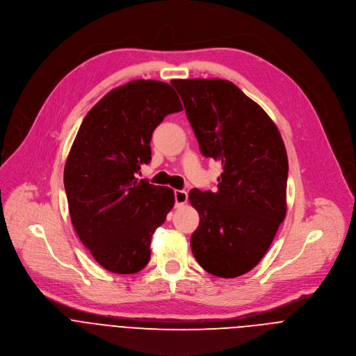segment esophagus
<instances>
[{"label": "esophagus", "mask_w": 356, "mask_h": 356, "mask_svg": "<svg viewBox=\"0 0 356 356\" xmlns=\"http://www.w3.org/2000/svg\"><path fill=\"white\" fill-rule=\"evenodd\" d=\"M187 193L184 190H176L175 191V201H176V207L180 208L187 202Z\"/></svg>", "instance_id": "obj_1"}]
</instances>
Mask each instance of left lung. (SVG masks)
<instances>
[{
	"mask_svg": "<svg viewBox=\"0 0 356 356\" xmlns=\"http://www.w3.org/2000/svg\"><path fill=\"white\" fill-rule=\"evenodd\" d=\"M170 83L202 155L222 163L215 193H188L200 215L193 254L208 273L238 277L259 264L286 218L289 159L283 138L269 115L229 80Z\"/></svg>",
	"mask_w": 356,
	"mask_h": 356,
	"instance_id": "1",
	"label": "left lung"
}]
</instances>
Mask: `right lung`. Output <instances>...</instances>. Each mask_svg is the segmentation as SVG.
I'll return each instance as SVG.
<instances>
[{
    "instance_id": "right-lung-1",
    "label": "right lung",
    "mask_w": 356,
    "mask_h": 356,
    "mask_svg": "<svg viewBox=\"0 0 356 356\" xmlns=\"http://www.w3.org/2000/svg\"><path fill=\"white\" fill-rule=\"evenodd\" d=\"M180 111L168 83L133 80L90 109L72 144L63 170L72 225L92 258L112 273L145 268L152 234L175 205L172 188L137 173L151 161L156 126Z\"/></svg>"
}]
</instances>
